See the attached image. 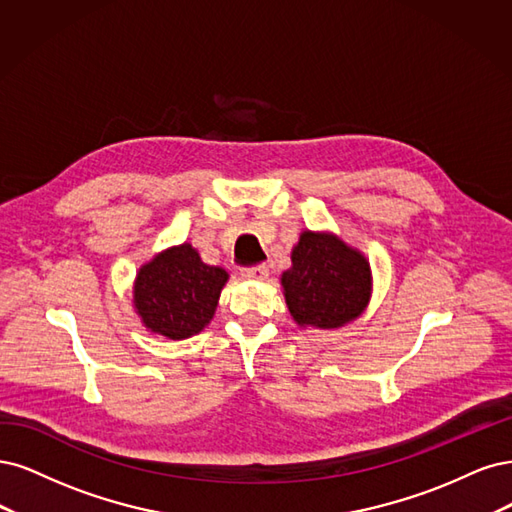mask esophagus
I'll return each mask as SVG.
<instances>
[{"instance_id":"1","label":"esophagus","mask_w":512,"mask_h":512,"mask_svg":"<svg viewBox=\"0 0 512 512\" xmlns=\"http://www.w3.org/2000/svg\"><path fill=\"white\" fill-rule=\"evenodd\" d=\"M270 274V270L266 266H253V268H244L242 276L249 280H266Z\"/></svg>"}]
</instances>
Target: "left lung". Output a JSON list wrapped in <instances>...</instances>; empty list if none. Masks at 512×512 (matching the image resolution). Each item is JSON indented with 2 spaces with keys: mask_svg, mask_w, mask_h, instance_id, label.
Returning a JSON list of instances; mask_svg holds the SVG:
<instances>
[{
  "mask_svg": "<svg viewBox=\"0 0 512 512\" xmlns=\"http://www.w3.org/2000/svg\"><path fill=\"white\" fill-rule=\"evenodd\" d=\"M280 285L300 327L338 329L364 315L372 298L368 257L332 232L304 229Z\"/></svg>",
  "mask_w": 512,
  "mask_h": 512,
  "instance_id": "obj_1",
  "label": "left lung"
}]
</instances>
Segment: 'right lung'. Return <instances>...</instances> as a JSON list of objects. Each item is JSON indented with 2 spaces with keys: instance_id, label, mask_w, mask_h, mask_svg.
<instances>
[{
  "instance_id": "right-lung-1",
  "label": "right lung",
  "mask_w": 512,
  "mask_h": 512,
  "mask_svg": "<svg viewBox=\"0 0 512 512\" xmlns=\"http://www.w3.org/2000/svg\"><path fill=\"white\" fill-rule=\"evenodd\" d=\"M229 274L208 266L193 244L157 253L136 272L134 310L146 332L185 340L212 321Z\"/></svg>"
}]
</instances>
